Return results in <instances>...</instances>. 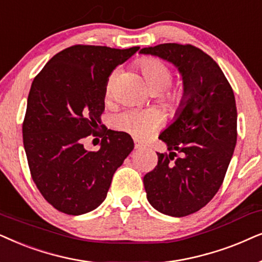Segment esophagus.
Segmentation results:
<instances>
[{
	"instance_id": "1",
	"label": "esophagus",
	"mask_w": 262,
	"mask_h": 262,
	"mask_svg": "<svg viewBox=\"0 0 262 262\" xmlns=\"http://www.w3.org/2000/svg\"><path fill=\"white\" fill-rule=\"evenodd\" d=\"M134 147L137 149H140V148H144L145 145L141 144V142H139L138 140H134Z\"/></svg>"
}]
</instances>
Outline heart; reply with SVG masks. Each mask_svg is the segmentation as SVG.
I'll list each match as a JSON object with an SVG mask.
<instances>
[{
    "instance_id": "1",
    "label": "heart",
    "mask_w": 262,
    "mask_h": 262,
    "mask_svg": "<svg viewBox=\"0 0 262 262\" xmlns=\"http://www.w3.org/2000/svg\"><path fill=\"white\" fill-rule=\"evenodd\" d=\"M138 68L149 92L158 95L164 102L180 107L186 102L183 86H171V71L164 62L153 57H142L138 61ZM115 74H111L105 83V97L110 98L114 92ZM114 127L133 135L146 139L152 134L159 123V118L152 111H124L114 118Z\"/></svg>"
}]
</instances>
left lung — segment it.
<instances>
[{
	"mask_svg": "<svg viewBox=\"0 0 262 262\" xmlns=\"http://www.w3.org/2000/svg\"><path fill=\"white\" fill-rule=\"evenodd\" d=\"M179 68L187 97L162 134L167 153L144 177L147 200L157 211L186 217L210 202L224 181L237 141L232 87L211 56L190 44L165 43L141 49Z\"/></svg>",
	"mask_w": 262,
	"mask_h": 262,
	"instance_id": "1",
	"label": "left lung"
}]
</instances>
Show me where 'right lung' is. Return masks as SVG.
Returning a JSON list of instances; mask_svg holds the SVG:
<instances>
[{"label":"right lung","mask_w":262,"mask_h":262,"mask_svg":"<svg viewBox=\"0 0 262 262\" xmlns=\"http://www.w3.org/2000/svg\"><path fill=\"white\" fill-rule=\"evenodd\" d=\"M139 49L76 44L56 54L34 78L23 122L24 147L33 182L57 211L79 215L98 207L115 171L133 151L130 135L97 129L107 78ZM89 136L102 138L98 151L83 147Z\"/></svg>","instance_id":"right-lung-1"}]
</instances>
